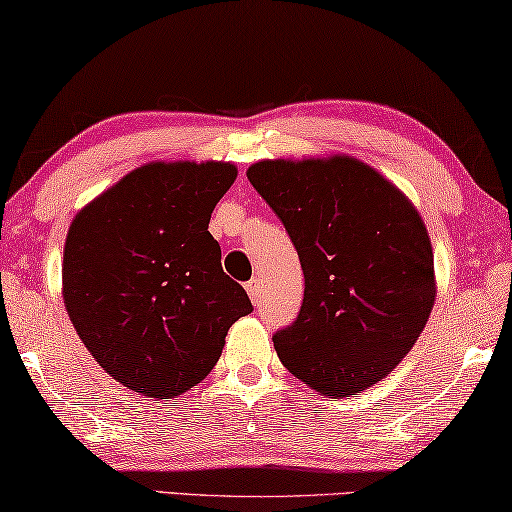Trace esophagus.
<instances>
[{
  "label": "esophagus",
  "instance_id": "1",
  "mask_svg": "<svg viewBox=\"0 0 512 512\" xmlns=\"http://www.w3.org/2000/svg\"><path fill=\"white\" fill-rule=\"evenodd\" d=\"M247 293H249V297H251V302H258V297H261V281L258 279H251V281H247Z\"/></svg>",
  "mask_w": 512,
  "mask_h": 512
}]
</instances>
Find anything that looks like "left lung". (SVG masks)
I'll use <instances>...</instances> for the list:
<instances>
[{
	"label": "left lung",
	"instance_id": "obj_1",
	"mask_svg": "<svg viewBox=\"0 0 512 512\" xmlns=\"http://www.w3.org/2000/svg\"><path fill=\"white\" fill-rule=\"evenodd\" d=\"M249 183L300 256L304 300L274 334L283 366L322 396H355L412 350L435 304V263L410 199L368 164L263 160Z\"/></svg>",
	"mask_w": 512,
	"mask_h": 512
}]
</instances>
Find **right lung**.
<instances>
[{
  "label": "right lung",
  "mask_w": 512,
  "mask_h": 512,
  "mask_svg": "<svg viewBox=\"0 0 512 512\" xmlns=\"http://www.w3.org/2000/svg\"><path fill=\"white\" fill-rule=\"evenodd\" d=\"M235 176L229 162H151L70 224L61 267L68 316L102 371L141 396L196 387L229 327L254 311L208 231Z\"/></svg>",
  "instance_id": "add662e5"
}]
</instances>
